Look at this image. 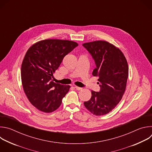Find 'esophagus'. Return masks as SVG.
I'll return each mask as SVG.
<instances>
[{
    "label": "esophagus",
    "mask_w": 152,
    "mask_h": 152,
    "mask_svg": "<svg viewBox=\"0 0 152 152\" xmlns=\"http://www.w3.org/2000/svg\"><path fill=\"white\" fill-rule=\"evenodd\" d=\"M75 88L77 90H80L82 89L81 87H79V86H75Z\"/></svg>",
    "instance_id": "34e87169"
}]
</instances>
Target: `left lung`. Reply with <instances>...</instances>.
<instances>
[{
  "label": "left lung",
  "instance_id": "8db88e82",
  "mask_svg": "<svg viewBox=\"0 0 152 152\" xmlns=\"http://www.w3.org/2000/svg\"><path fill=\"white\" fill-rule=\"evenodd\" d=\"M82 46L95 61L93 75L99 77L100 87L99 92L91 91V99L83 104L93 114L103 115L114 109L122 99L129 74L127 62L118 48L106 41L86 42Z\"/></svg>",
  "mask_w": 152,
  "mask_h": 152
}]
</instances>
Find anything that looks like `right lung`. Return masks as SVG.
<instances>
[{
  "label": "right lung",
  "mask_w": 152,
  "mask_h": 152,
  "mask_svg": "<svg viewBox=\"0 0 152 152\" xmlns=\"http://www.w3.org/2000/svg\"><path fill=\"white\" fill-rule=\"evenodd\" d=\"M78 46L76 42L58 39L38 41L28 50L21 67L24 91L38 110L52 113L59 107L70 86L56 83L53 74L64 56Z\"/></svg>",
  "instance_id": "add662e5"
}]
</instances>
